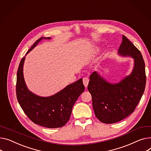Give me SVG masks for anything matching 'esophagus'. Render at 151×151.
<instances>
[{
    "label": "esophagus",
    "mask_w": 151,
    "mask_h": 151,
    "mask_svg": "<svg viewBox=\"0 0 151 151\" xmlns=\"http://www.w3.org/2000/svg\"><path fill=\"white\" fill-rule=\"evenodd\" d=\"M88 82H89V79L87 77L83 78V84H84L85 87H87V86L88 84Z\"/></svg>",
    "instance_id": "34e87169"
}]
</instances>
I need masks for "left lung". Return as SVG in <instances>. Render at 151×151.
<instances>
[{
	"mask_svg": "<svg viewBox=\"0 0 151 151\" xmlns=\"http://www.w3.org/2000/svg\"><path fill=\"white\" fill-rule=\"evenodd\" d=\"M118 55L134 59L131 73L118 83H111L94 72L87 87L92 95L95 115L106 124L117 123L131 114L141 99L146 86L145 64L142 53L125 36H123Z\"/></svg>",
	"mask_w": 151,
	"mask_h": 151,
	"instance_id": "left-lung-1",
	"label": "left lung"
}]
</instances>
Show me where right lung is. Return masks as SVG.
Returning <instances> with one entry per match:
<instances>
[{"label": "right lung", "instance_id": "right-lung-1", "mask_svg": "<svg viewBox=\"0 0 151 151\" xmlns=\"http://www.w3.org/2000/svg\"><path fill=\"white\" fill-rule=\"evenodd\" d=\"M42 37L34 43L25 56L42 40ZM25 56L19 64L17 73L16 95L18 102L25 114L36 124L47 128L64 126L69 120L72 109L78 97L84 91L83 79L67 86L59 92L49 96H39L28 88L24 77Z\"/></svg>", "mask_w": 151, "mask_h": 151}]
</instances>
